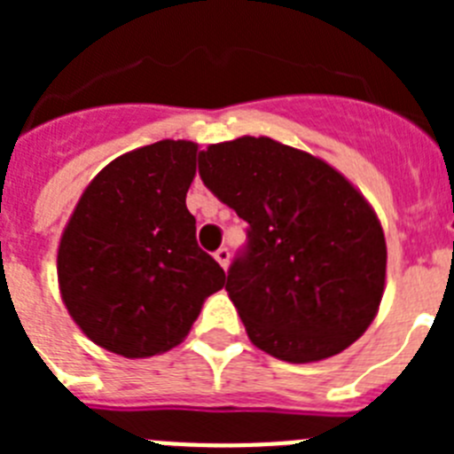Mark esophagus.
<instances>
[{
  "mask_svg": "<svg viewBox=\"0 0 454 454\" xmlns=\"http://www.w3.org/2000/svg\"><path fill=\"white\" fill-rule=\"evenodd\" d=\"M214 256H215V262L223 266V270H227V266H230V250H227V247H220Z\"/></svg>",
  "mask_w": 454,
  "mask_h": 454,
  "instance_id": "1",
  "label": "esophagus"
}]
</instances>
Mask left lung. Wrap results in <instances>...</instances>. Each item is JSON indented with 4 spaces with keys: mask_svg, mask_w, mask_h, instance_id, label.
<instances>
[{
    "mask_svg": "<svg viewBox=\"0 0 454 454\" xmlns=\"http://www.w3.org/2000/svg\"><path fill=\"white\" fill-rule=\"evenodd\" d=\"M200 177L250 224L224 291L252 343L291 364L350 348L387 284L382 223L364 192L320 156L268 136L208 145Z\"/></svg>",
    "mask_w": 454,
    "mask_h": 454,
    "instance_id": "left-lung-1",
    "label": "left lung"
}]
</instances>
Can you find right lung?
Masks as SVG:
<instances>
[{"mask_svg":"<svg viewBox=\"0 0 454 454\" xmlns=\"http://www.w3.org/2000/svg\"><path fill=\"white\" fill-rule=\"evenodd\" d=\"M195 159L198 143L159 140L114 159L82 192L56 275L67 314L95 346L127 359L163 355L224 286L186 208Z\"/></svg>","mask_w":454,"mask_h":454,"instance_id":"obj_1","label":"right lung"}]
</instances>
